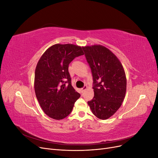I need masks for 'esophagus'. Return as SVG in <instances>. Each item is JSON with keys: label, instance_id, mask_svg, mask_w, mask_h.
I'll return each instance as SVG.
<instances>
[{"label": "esophagus", "instance_id": "esophagus-1", "mask_svg": "<svg viewBox=\"0 0 158 158\" xmlns=\"http://www.w3.org/2000/svg\"><path fill=\"white\" fill-rule=\"evenodd\" d=\"M87 88H88V87L86 86V85H85V86H84V88H82V92H84L87 89Z\"/></svg>", "mask_w": 158, "mask_h": 158}]
</instances>
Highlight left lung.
Returning <instances> with one entry per match:
<instances>
[{
    "label": "left lung",
    "instance_id": "left-lung-1",
    "mask_svg": "<svg viewBox=\"0 0 158 158\" xmlns=\"http://www.w3.org/2000/svg\"><path fill=\"white\" fill-rule=\"evenodd\" d=\"M92 70L94 96L88 102L95 117L106 120L121 106L125 98L127 78L117 56L101 45L82 47Z\"/></svg>",
    "mask_w": 158,
    "mask_h": 158
}]
</instances>
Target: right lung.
Returning a JSON list of instances; mask_svg holds the SVG:
<instances>
[{
    "label": "right lung",
    "instance_id": "1",
    "mask_svg": "<svg viewBox=\"0 0 158 158\" xmlns=\"http://www.w3.org/2000/svg\"><path fill=\"white\" fill-rule=\"evenodd\" d=\"M84 53L80 46L55 44L47 49L37 64L34 89L43 111L49 117L61 120L67 117L80 94L72 86L69 65Z\"/></svg>",
    "mask_w": 158,
    "mask_h": 158
}]
</instances>
